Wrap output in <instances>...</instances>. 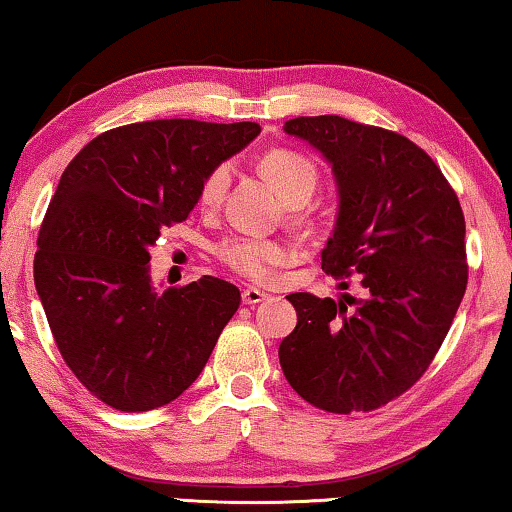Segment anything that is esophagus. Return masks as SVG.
<instances>
[{
    "label": "esophagus",
    "mask_w": 512,
    "mask_h": 512,
    "mask_svg": "<svg viewBox=\"0 0 512 512\" xmlns=\"http://www.w3.org/2000/svg\"><path fill=\"white\" fill-rule=\"evenodd\" d=\"M241 299H243V303H246V305H257V303H262V301L269 299V294L262 292V289L248 287V289H243Z\"/></svg>",
    "instance_id": "obj_1"
}]
</instances>
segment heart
<instances>
[{
    "mask_svg": "<svg viewBox=\"0 0 512 512\" xmlns=\"http://www.w3.org/2000/svg\"><path fill=\"white\" fill-rule=\"evenodd\" d=\"M259 172L271 183L278 197L292 209V218L305 223L310 220V211L305 204L315 195L319 186V170L301 151L294 149H271L259 158ZM227 183H230V167L225 163L216 165L202 179L200 190H197V202L202 209H216L223 202ZM213 253L223 262L227 269H232L239 276L266 282L271 280L278 266L292 262V250L287 243L278 239H262V236H243L232 234L225 236L223 241L216 243Z\"/></svg>",
    "mask_w": 512,
    "mask_h": 512,
    "instance_id": "b5f03b06",
    "label": "heart"
}]
</instances>
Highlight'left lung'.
Here are the masks:
<instances>
[{
	"label": "left lung",
	"instance_id": "obj_1",
	"mask_svg": "<svg viewBox=\"0 0 512 512\" xmlns=\"http://www.w3.org/2000/svg\"><path fill=\"white\" fill-rule=\"evenodd\" d=\"M333 165L338 227L322 250L365 299L296 292L299 324L280 342L289 386L329 414L375 411L425 375L467 289L464 213L439 165L395 131L322 114L285 121ZM347 287V282H342Z\"/></svg>",
	"mask_w": 512,
	"mask_h": 512
}]
</instances>
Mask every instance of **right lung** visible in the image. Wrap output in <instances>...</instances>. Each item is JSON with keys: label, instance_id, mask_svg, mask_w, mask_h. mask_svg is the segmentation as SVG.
I'll return each mask as SVG.
<instances>
[{"label": "right lung", "instance_id": "obj_1", "mask_svg": "<svg viewBox=\"0 0 512 512\" xmlns=\"http://www.w3.org/2000/svg\"><path fill=\"white\" fill-rule=\"evenodd\" d=\"M259 131L137 121L94 137L61 174L36 241V292L64 363L108 407L140 414L177 400L239 310V287L213 276L154 292L149 248Z\"/></svg>", "mask_w": 512, "mask_h": 512}]
</instances>
